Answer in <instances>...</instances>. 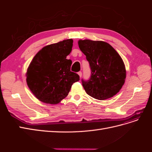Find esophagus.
<instances>
[{
    "label": "esophagus",
    "mask_w": 152,
    "mask_h": 152,
    "mask_svg": "<svg viewBox=\"0 0 152 152\" xmlns=\"http://www.w3.org/2000/svg\"><path fill=\"white\" fill-rule=\"evenodd\" d=\"M78 74H79L80 77H81L82 75V72H78Z\"/></svg>",
    "instance_id": "1"
}]
</instances>
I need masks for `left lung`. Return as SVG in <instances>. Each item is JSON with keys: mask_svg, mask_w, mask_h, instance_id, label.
Masks as SVG:
<instances>
[{"mask_svg": "<svg viewBox=\"0 0 152 152\" xmlns=\"http://www.w3.org/2000/svg\"><path fill=\"white\" fill-rule=\"evenodd\" d=\"M78 44L91 71L88 80L82 79L86 93L99 100L113 97L121 90L126 77L125 65L120 55L103 41L80 40Z\"/></svg>", "mask_w": 152, "mask_h": 152, "instance_id": "obj_1", "label": "left lung"}]
</instances>
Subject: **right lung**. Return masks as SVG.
Segmentation results:
<instances>
[{
	"instance_id": "add662e5",
	"label": "right lung",
	"mask_w": 152,
	"mask_h": 152,
	"mask_svg": "<svg viewBox=\"0 0 152 152\" xmlns=\"http://www.w3.org/2000/svg\"><path fill=\"white\" fill-rule=\"evenodd\" d=\"M73 40L47 45L37 53L26 73V82L35 97L45 103L58 104L66 97L79 75L70 71Z\"/></svg>"
}]
</instances>
